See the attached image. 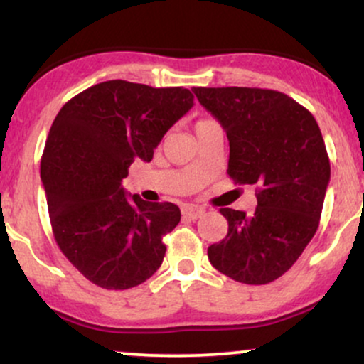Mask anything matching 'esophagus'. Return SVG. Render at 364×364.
<instances>
[{"label":"esophagus","instance_id":"1","mask_svg":"<svg viewBox=\"0 0 364 364\" xmlns=\"http://www.w3.org/2000/svg\"><path fill=\"white\" fill-rule=\"evenodd\" d=\"M183 215L186 217V219H191V220H195V219H198V217H202L203 215V208L202 207H198V205H185L183 207Z\"/></svg>","mask_w":364,"mask_h":364}]
</instances>
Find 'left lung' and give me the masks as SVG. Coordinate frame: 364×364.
Listing matches in <instances>:
<instances>
[{
  "label": "left lung",
  "instance_id": "1",
  "mask_svg": "<svg viewBox=\"0 0 364 364\" xmlns=\"http://www.w3.org/2000/svg\"><path fill=\"white\" fill-rule=\"evenodd\" d=\"M229 140V178L257 186L253 214L220 208L228 236L208 260L237 282L262 286L286 274L318 229L330 161L306 107L277 90L195 87Z\"/></svg>",
  "mask_w": 364,
  "mask_h": 364
}]
</instances>
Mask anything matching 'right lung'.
Listing matches in <instances>:
<instances>
[{
	"instance_id": "right-lung-1",
	"label": "right lung",
	"mask_w": 364,
	"mask_h": 364,
	"mask_svg": "<svg viewBox=\"0 0 364 364\" xmlns=\"http://www.w3.org/2000/svg\"><path fill=\"white\" fill-rule=\"evenodd\" d=\"M191 106L193 94L183 87L109 80L75 95L54 118L41 159L49 220L63 255L95 286L129 289L164 260L162 237L181 212L127 195L121 181L135 159L152 161Z\"/></svg>"
}]
</instances>
